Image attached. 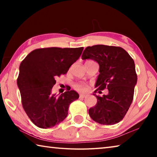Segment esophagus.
I'll list each match as a JSON object with an SVG mask.
<instances>
[{
    "label": "esophagus",
    "instance_id": "1",
    "mask_svg": "<svg viewBox=\"0 0 157 157\" xmlns=\"http://www.w3.org/2000/svg\"><path fill=\"white\" fill-rule=\"evenodd\" d=\"M85 97H86V95H79V98H84Z\"/></svg>",
    "mask_w": 157,
    "mask_h": 157
}]
</instances>
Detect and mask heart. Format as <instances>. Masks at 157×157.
Masks as SVG:
<instances>
[{
	"mask_svg": "<svg viewBox=\"0 0 157 157\" xmlns=\"http://www.w3.org/2000/svg\"><path fill=\"white\" fill-rule=\"evenodd\" d=\"M74 89L80 93H84L88 89V86L84 83H77L74 85Z\"/></svg>",
	"mask_w": 157,
	"mask_h": 157,
	"instance_id": "b5f03b06",
	"label": "heart"
}]
</instances>
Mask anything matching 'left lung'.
Returning <instances> with one entry per match:
<instances>
[{
	"instance_id": "left-lung-1",
	"label": "left lung",
	"mask_w": 157,
	"mask_h": 157,
	"mask_svg": "<svg viewBox=\"0 0 157 157\" xmlns=\"http://www.w3.org/2000/svg\"><path fill=\"white\" fill-rule=\"evenodd\" d=\"M82 59L95 60L100 66L94 94L108 93L97 98V103L89 109L91 118L97 123L111 125L123 119L134 98L137 82L134 59L125 50L118 46L95 45L86 47Z\"/></svg>"
}]
</instances>
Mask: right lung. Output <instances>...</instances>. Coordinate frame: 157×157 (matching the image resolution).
Wrapping results in <instances>:
<instances>
[{
    "mask_svg": "<svg viewBox=\"0 0 157 157\" xmlns=\"http://www.w3.org/2000/svg\"><path fill=\"white\" fill-rule=\"evenodd\" d=\"M84 48L51 47L35 49L21 62L17 84L23 109L39 128H51L68 115L69 105L79 98L73 90L59 97L51 94L55 78L65 75L80 57Z\"/></svg>",
    "mask_w": 157,
    "mask_h": 157,
    "instance_id": "1",
    "label": "right lung"
}]
</instances>
